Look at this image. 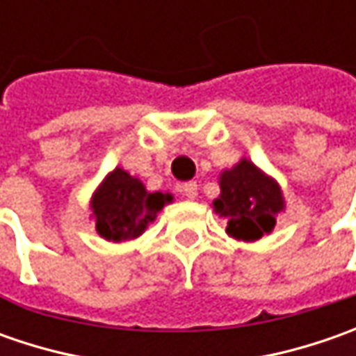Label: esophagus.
Here are the masks:
<instances>
[{
    "label": "esophagus",
    "instance_id": "34e87169",
    "mask_svg": "<svg viewBox=\"0 0 356 356\" xmlns=\"http://www.w3.org/2000/svg\"><path fill=\"white\" fill-rule=\"evenodd\" d=\"M182 194H184L188 200H194L198 196V184H196V182H186V184L182 186Z\"/></svg>",
    "mask_w": 356,
    "mask_h": 356
}]
</instances>
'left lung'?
I'll list each match as a JSON object with an SVG mask.
<instances>
[{
	"mask_svg": "<svg viewBox=\"0 0 356 356\" xmlns=\"http://www.w3.org/2000/svg\"><path fill=\"white\" fill-rule=\"evenodd\" d=\"M212 206L227 220L229 238L257 241L273 232L277 216L285 212V198L280 182L243 156L236 166L220 172V196Z\"/></svg>",
	"mask_w": 356,
	"mask_h": 356,
	"instance_id": "obj_1",
	"label": "left lung"
}]
</instances>
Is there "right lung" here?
<instances>
[{
	"mask_svg": "<svg viewBox=\"0 0 356 356\" xmlns=\"http://www.w3.org/2000/svg\"><path fill=\"white\" fill-rule=\"evenodd\" d=\"M172 200L168 192H148L136 176L117 166L90 196V220L106 241H129L143 236Z\"/></svg>",
	"mask_w": 356,
	"mask_h": 356,
	"instance_id": "obj_1",
	"label": "right lung"
}]
</instances>
